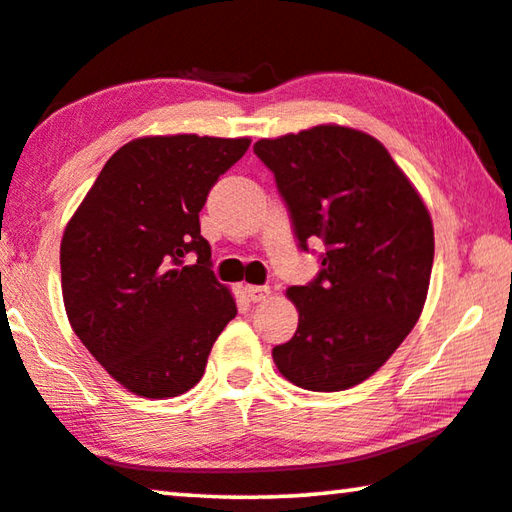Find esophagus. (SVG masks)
Masks as SVG:
<instances>
[{
    "label": "esophagus",
    "instance_id": "34e87169",
    "mask_svg": "<svg viewBox=\"0 0 512 512\" xmlns=\"http://www.w3.org/2000/svg\"><path fill=\"white\" fill-rule=\"evenodd\" d=\"M246 296L253 300V303H262V300L271 296V289L262 285H246Z\"/></svg>",
    "mask_w": 512,
    "mask_h": 512
}]
</instances>
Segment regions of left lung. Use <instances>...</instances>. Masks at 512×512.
Instances as JSON below:
<instances>
[{"instance_id": "obj_1", "label": "left lung", "mask_w": 512, "mask_h": 512, "mask_svg": "<svg viewBox=\"0 0 512 512\" xmlns=\"http://www.w3.org/2000/svg\"><path fill=\"white\" fill-rule=\"evenodd\" d=\"M300 248L321 239V273L289 287L298 328L273 348L289 383L342 392L373 376L415 328L435 255L431 214L383 143L360 129L316 125L259 139Z\"/></svg>"}]
</instances>
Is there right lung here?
<instances>
[{
    "label": "right lung",
    "instance_id": "right-lung-1",
    "mask_svg": "<svg viewBox=\"0 0 512 512\" xmlns=\"http://www.w3.org/2000/svg\"><path fill=\"white\" fill-rule=\"evenodd\" d=\"M250 139L141 136L111 154L61 239L63 305L75 335L136 396L198 383L237 316L212 271L200 209ZM199 259L185 264V255Z\"/></svg>",
    "mask_w": 512,
    "mask_h": 512
}]
</instances>
